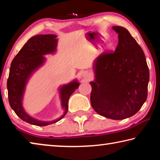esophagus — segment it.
Here are the masks:
<instances>
[{"label": "esophagus", "mask_w": 160, "mask_h": 160, "mask_svg": "<svg viewBox=\"0 0 160 160\" xmlns=\"http://www.w3.org/2000/svg\"><path fill=\"white\" fill-rule=\"evenodd\" d=\"M82 77L85 78V79H90V73L88 71H84L82 73Z\"/></svg>", "instance_id": "34e87169"}]
</instances>
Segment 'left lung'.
I'll use <instances>...</instances> for the list:
<instances>
[{"instance_id": "obj_1", "label": "left lung", "mask_w": 160, "mask_h": 160, "mask_svg": "<svg viewBox=\"0 0 160 160\" xmlns=\"http://www.w3.org/2000/svg\"><path fill=\"white\" fill-rule=\"evenodd\" d=\"M118 34L114 51L102 53L94 62L91 105L104 117L122 120L135 114L148 97L149 68L142 48L126 28L113 27Z\"/></svg>"}]
</instances>
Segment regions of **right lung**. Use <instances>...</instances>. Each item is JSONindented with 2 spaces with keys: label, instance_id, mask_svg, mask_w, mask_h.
I'll use <instances>...</instances> for the list:
<instances>
[{
  "label": "right lung",
  "instance_id": "obj_1",
  "mask_svg": "<svg viewBox=\"0 0 160 160\" xmlns=\"http://www.w3.org/2000/svg\"><path fill=\"white\" fill-rule=\"evenodd\" d=\"M57 42L56 36L54 34H40L32 37L15 56L10 65L7 81L9 104L22 120L32 125L45 126L63 118L68 112V102L70 97L80 85L75 80L61 88V105L65 112L60 118L55 121L49 122L38 121L29 116L24 110L22 100L28 78L35 70L44 63L45 58L43 56L56 51Z\"/></svg>",
  "mask_w": 160,
  "mask_h": 160
}]
</instances>
